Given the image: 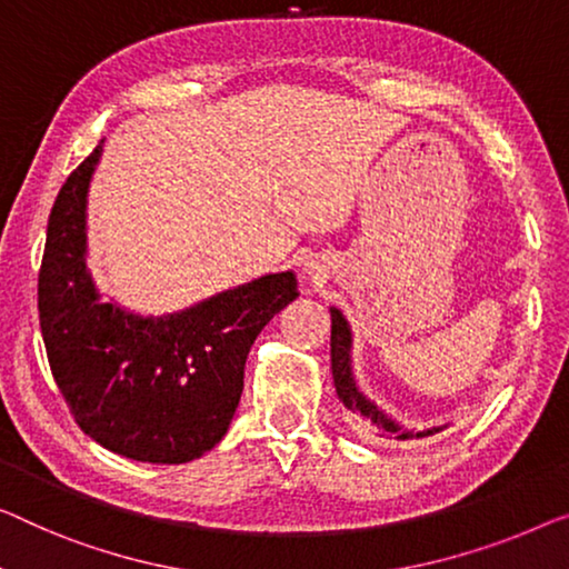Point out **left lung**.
Here are the masks:
<instances>
[{
  "mask_svg": "<svg viewBox=\"0 0 569 569\" xmlns=\"http://www.w3.org/2000/svg\"><path fill=\"white\" fill-rule=\"evenodd\" d=\"M332 313V376H335V388L339 401H342L347 409H350L352 419L360 423L362 431H368L372 437H386V439H419V437H429L435 435L437 429H427V431H409L403 427H398L391 419L386 417L378 406H372L366 396L358 391L352 380V370H350V327L342 313L337 309L329 311Z\"/></svg>",
  "mask_w": 569,
  "mask_h": 569,
  "instance_id": "8db88e82",
  "label": "left lung"
}]
</instances>
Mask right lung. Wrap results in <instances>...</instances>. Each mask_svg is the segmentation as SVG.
<instances>
[{"instance_id": "obj_1", "label": "right lung", "mask_w": 569, "mask_h": 569, "mask_svg": "<svg viewBox=\"0 0 569 569\" xmlns=\"http://www.w3.org/2000/svg\"><path fill=\"white\" fill-rule=\"evenodd\" d=\"M101 142L50 209L38 273L48 366L83 435L130 460L181 465L224 437L250 347L299 296L296 278L262 276L163 319L99 303L83 266V207Z\"/></svg>"}]
</instances>
